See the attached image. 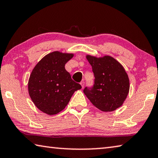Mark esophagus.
I'll use <instances>...</instances> for the list:
<instances>
[{"instance_id":"esophagus-1","label":"esophagus","mask_w":158,"mask_h":158,"mask_svg":"<svg viewBox=\"0 0 158 158\" xmlns=\"http://www.w3.org/2000/svg\"><path fill=\"white\" fill-rule=\"evenodd\" d=\"M80 84H81V87H82V89L84 87V85H85V82L84 81H81V83H80Z\"/></svg>"}]
</instances>
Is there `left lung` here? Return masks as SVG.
Returning a JSON list of instances; mask_svg holds the SVG:
<instances>
[{
  "mask_svg": "<svg viewBox=\"0 0 158 158\" xmlns=\"http://www.w3.org/2000/svg\"><path fill=\"white\" fill-rule=\"evenodd\" d=\"M94 74V84L85 87L84 94L98 109L112 111L122 106L130 90L127 74L119 62L109 56L97 58L87 55Z\"/></svg>",
  "mask_w": 158,
  "mask_h": 158,
  "instance_id": "8db88e82",
  "label": "left lung"
}]
</instances>
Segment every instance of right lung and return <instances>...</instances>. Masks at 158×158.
I'll use <instances>...</instances> for the list:
<instances>
[{"label":"right lung","mask_w":158,"mask_h":158,"mask_svg":"<svg viewBox=\"0 0 158 158\" xmlns=\"http://www.w3.org/2000/svg\"><path fill=\"white\" fill-rule=\"evenodd\" d=\"M73 53L53 52L35 66L28 80L29 95L37 108L54 115L63 110L73 93L81 89L66 71L65 65Z\"/></svg>","instance_id":"add662e5"}]
</instances>
